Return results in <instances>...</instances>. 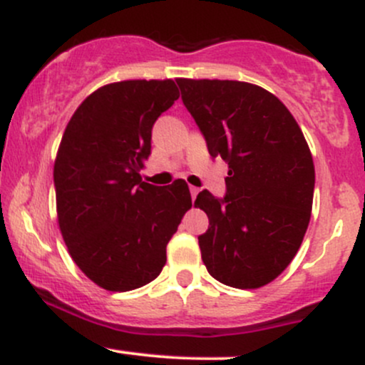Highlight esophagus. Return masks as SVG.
I'll list each match as a JSON object with an SVG mask.
<instances>
[{"mask_svg": "<svg viewBox=\"0 0 365 365\" xmlns=\"http://www.w3.org/2000/svg\"><path fill=\"white\" fill-rule=\"evenodd\" d=\"M197 194H199V188H197V187H190V195H192V200H195Z\"/></svg>", "mask_w": 365, "mask_h": 365, "instance_id": "obj_1", "label": "esophagus"}]
</instances>
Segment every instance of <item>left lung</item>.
Segmentation results:
<instances>
[{"label":"left lung","mask_w":365,"mask_h":365,"mask_svg":"<svg viewBox=\"0 0 365 365\" xmlns=\"http://www.w3.org/2000/svg\"><path fill=\"white\" fill-rule=\"evenodd\" d=\"M212 158L228 163L226 194L197 195L209 217L199 237L209 274L233 288L271 283L295 257L312 211V154L276 96L238 81L177 78Z\"/></svg>","instance_id":"1"}]
</instances>
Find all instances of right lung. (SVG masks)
<instances>
[{
    "label": "right lung",
    "mask_w": 365,
    "mask_h": 365,
    "mask_svg": "<svg viewBox=\"0 0 365 365\" xmlns=\"http://www.w3.org/2000/svg\"><path fill=\"white\" fill-rule=\"evenodd\" d=\"M173 81L108 83L66 125L54 161L58 223L72 259L110 292L144 287L161 273L166 245L192 197L183 180L142 182L153 125L173 106Z\"/></svg>",
    "instance_id": "add662e5"
}]
</instances>
